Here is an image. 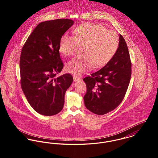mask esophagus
I'll list each match as a JSON object with an SVG mask.
<instances>
[{
    "label": "esophagus",
    "instance_id": "esophagus-1",
    "mask_svg": "<svg viewBox=\"0 0 158 158\" xmlns=\"http://www.w3.org/2000/svg\"><path fill=\"white\" fill-rule=\"evenodd\" d=\"M80 80L81 79L78 77H77V76H74L73 77V80L75 81H80Z\"/></svg>",
    "mask_w": 158,
    "mask_h": 158
}]
</instances>
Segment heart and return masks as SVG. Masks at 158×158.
Returning a JSON list of instances; mask_svg holds the SVG:
<instances>
[{
    "mask_svg": "<svg viewBox=\"0 0 158 158\" xmlns=\"http://www.w3.org/2000/svg\"><path fill=\"white\" fill-rule=\"evenodd\" d=\"M74 36L63 35L60 40L59 51L63 55H72L78 45H83V55L68 62V72L75 75L85 73L92 66L100 68L107 64L116 53L119 39L117 33L100 24L85 23L73 31Z\"/></svg>",
    "mask_w": 158,
    "mask_h": 158,
    "instance_id": "heart-1",
    "label": "heart"
}]
</instances>
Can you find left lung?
<instances>
[{
	"label": "left lung",
	"mask_w": 158,
	"mask_h": 158,
	"mask_svg": "<svg viewBox=\"0 0 158 158\" xmlns=\"http://www.w3.org/2000/svg\"><path fill=\"white\" fill-rule=\"evenodd\" d=\"M131 61L127 43L119 35V46L113 58L103 68L83 78L86 85L85 106L92 113L104 115L122 102L130 84Z\"/></svg>",
	"instance_id": "left-lung-1"
}]
</instances>
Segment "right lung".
<instances>
[{"instance_id":"1","label":"right lung","mask_w":158,"mask_h":158,"mask_svg":"<svg viewBox=\"0 0 158 158\" xmlns=\"http://www.w3.org/2000/svg\"><path fill=\"white\" fill-rule=\"evenodd\" d=\"M68 19L40 23L23 44L20 58L21 85L33 109L51 116L60 113L64 95L73 81L70 73L56 77L63 69L59 43L73 25Z\"/></svg>"}]
</instances>
